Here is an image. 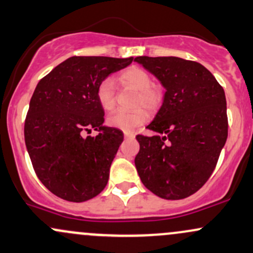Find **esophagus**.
<instances>
[{"mask_svg":"<svg viewBox=\"0 0 253 253\" xmlns=\"http://www.w3.org/2000/svg\"><path fill=\"white\" fill-rule=\"evenodd\" d=\"M124 135H125V138H134V133H132V132L125 131Z\"/></svg>","mask_w":253,"mask_h":253,"instance_id":"34e87169","label":"esophagus"}]
</instances>
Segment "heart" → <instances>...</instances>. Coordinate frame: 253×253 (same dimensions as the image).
Returning a JSON list of instances; mask_svg holds the SVG:
<instances>
[{"instance_id":"heart-1","label":"heart","mask_w":253,"mask_h":253,"mask_svg":"<svg viewBox=\"0 0 253 253\" xmlns=\"http://www.w3.org/2000/svg\"><path fill=\"white\" fill-rule=\"evenodd\" d=\"M121 84L137 91L133 101V110H115L108 116L109 126L120 128L122 131H132L148 120V112H156L163 102V90L161 86L152 84V78L149 72L140 67H131L119 76ZM97 101L104 110L114 109L116 104L115 85L113 79L108 78L99 83L96 90ZM144 108H143L142 107Z\"/></svg>"}]
</instances>
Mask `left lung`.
<instances>
[{
  "label": "left lung",
  "instance_id": "left-lung-1",
  "mask_svg": "<svg viewBox=\"0 0 253 253\" xmlns=\"http://www.w3.org/2000/svg\"><path fill=\"white\" fill-rule=\"evenodd\" d=\"M166 87L162 107L138 134L134 158L141 182L163 199H184L211 176L228 137L223 87L201 63L180 57L134 59Z\"/></svg>",
  "mask_w": 253,
  "mask_h": 253
}]
</instances>
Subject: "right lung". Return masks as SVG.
<instances>
[{
  "instance_id": "1",
  "label": "right lung",
  "mask_w": 253,
  "mask_h": 253,
  "mask_svg": "<svg viewBox=\"0 0 253 253\" xmlns=\"http://www.w3.org/2000/svg\"><path fill=\"white\" fill-rule=\"evenodd\" d=\"M133 57L72 56L42 78L25 119V144L42 184L68 202L88 201L107 186L124 133L103 126L99 83ZM93 128L100 133L85 137Z\"/></svg>"
}]
</instances>
